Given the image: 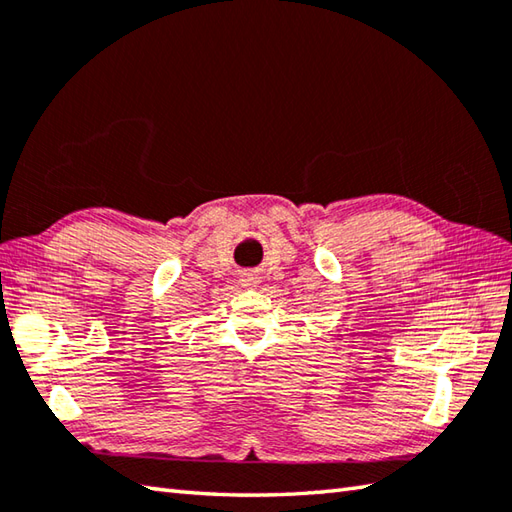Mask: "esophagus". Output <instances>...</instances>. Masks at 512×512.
<instances>
[{
  "mask_svg": "<svg viewBox=\"0 0 512 512\" xmlns=\"http://www.w3.org/2000/svg\"><path fill=\"white\" fill-rule=\"evenodd\" d=\"M242 282H244V286L253 288V286H257V284H259V279H257V275H253V273H246Z\"/></svg>",
  "mask_w": 512,
  "mask_h": 512,
  "instance_id": "esophagus-1",
  "label": "esophagus"
}]
</instances>
